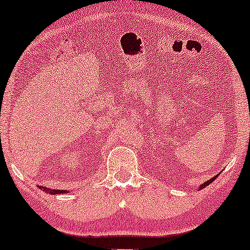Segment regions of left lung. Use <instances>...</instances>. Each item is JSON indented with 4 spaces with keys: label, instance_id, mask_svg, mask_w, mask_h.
Masks as SVG:
<instances>
[{
    "label": "left lung",
    "instance_id": "obj_1",
    "mask_svg": "<svg viewBox=\"0 0 250 250\" xmlns=\"http://www.w3.org/2000/svg\"><path fill=\"white\" fill-rule=\"evenodd\" d=\"M216 176H217V175H215L214 177H211V179H210V180H208V181H206V182H204L203 184H201V186H200L199 188H198V189H199V190H201V189H204V188H205V187H207V186H208V184H210L211 182H213V181H214L215 179H216Z\"/></svg>",
    "mask_w": 250,
    "mask_h": 250
}]
</instances>
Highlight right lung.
<instances>
[{
    "label": "right lung",
    "mask_w": 250,
    "mask_h": 250,
    "mask_svg": "<svg viewBox=\"0 0 250 250\" xmlns=\"http://www.w3.org/2000/svg\"><path fill=\"white\" fill-rule=\"evenodd\" d=\"M40 189L45 191V192H49L50 194H61V193L67 192L66 190H51V189H47L45 187H40Z\"/></svg>",
    "instance_id": "obj_1"
}]
</instances>
